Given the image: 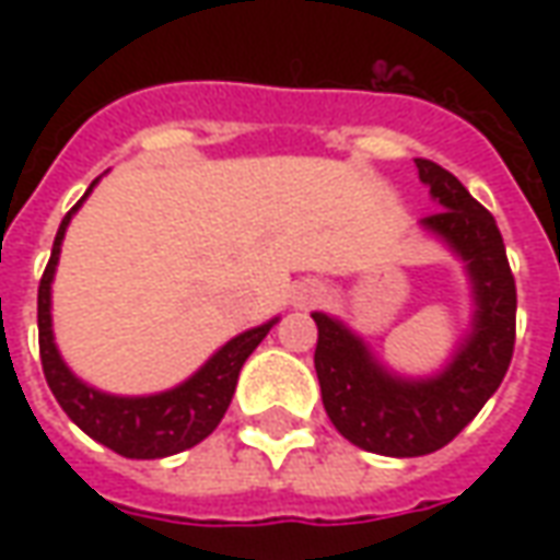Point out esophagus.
<instances>
[{
  "mask_svg": "<svg viewBox=\"0 0 560 560\" xmlns=\"http://www.w3.org/2000/svg\"><path fill=\"white\" fill-rule=\"evenodd\" d=\"M324 300V284L320 281H300L296 288H293V296H291V305L293 308H312Z\"/></svg>",
  "mask_w": 560,
  "mask_h": 560,
  "instance_id": "34e87169",
  "label": "esophagus"
}]
</instances>
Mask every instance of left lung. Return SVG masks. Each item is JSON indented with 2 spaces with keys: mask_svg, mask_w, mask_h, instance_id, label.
Segmentation results:
<instances>
[{
  "mask_svg": "<svg viewBox=\"0 0 560 560\" xmlns=\"http://www.w3.org/2000/svg\"><path fill=\"white\" fill-rule=\"evenodd\" d=\"M438 212L420 228L465 264L474 317L441 372L408 377L377 360L339 317L315 312V372L327 417L351 444L393 458L446 446L501 387L516 341V281L492 212L441 164L413 159Z\"/></svg>",
  "mask_w": 560,
  "mask_h": 560,
  "instance_id": "1",
  "label": "left lung"
}]
</instances>
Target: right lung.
<instances>
[{"label": "right lung", "mask_w": 560, "mask_h": 560, "mask_svg": "<svg viewBox=\"0 0 560 560\" xmlns=\"http://www.w3.org/2000/svg\"><path fill=\"white\" fill-rule=\"evenodd\" d=\"M95 183L86 188V195L80 197L59 224L54 252H50L42 284H38V348H42L44 377H47V387L54 389L56 401L68 413V420L80 425L92 441L110 446L114 453L126 458L173 456V453H183L188 446L200 444L203 438L215 432V425L233 399L240 369L257 345L267 339L269 329L279 324V317L233 336L197 369L195 375L185 377L183 384L164 389V393L114 396V393H104V389H95L86 381H80L56 348L54 315H50L54 288L50 284H54L56 264H59V252H62L71 215L83 207V200L92 195Z\"/></svg>", "instance_id": "obj_1"}]
</instances>
